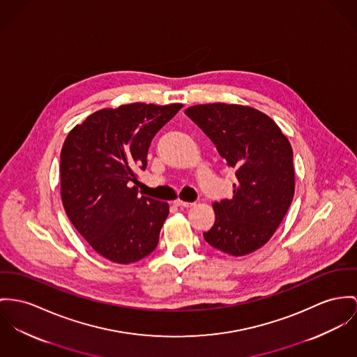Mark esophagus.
<instances>
[{
  "mask_svg": "<svg viewBox=\"0 0 357 357\" xmlns=\"http://www.w3.org/2000/svg\"><path fill=\"white\" fill-rule=\"evenodd\" d=\"M174 205H175V206H181V208H190L194 204H192V202L182 201V199H175V201H174Z\"/></svg>",
  "mask_w": 357,
  "mask_h": 357,
  "instance_id": "1",
  "label": "esophagus"
}]
</instances>
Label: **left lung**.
Segmentation results:
<instances>
[{
    "label": "left lung",
    "mask_w": 357,
    "mask_h": 357,
    "mask_svg": "<svg viewBox=\"0 0 357 357\" xmlns=\"http://www.w3.org/2000/svg\"><path fill=\"white\" fill-rule=\"evenodd\" d=\"M185 114L236 169L234 195L213 204L216 219L204 238L225 254L247 255L268 243L291 206L292 146L271 116L250 106L197 105Z\"/></svg>",
    "instance_id": "obj_1"
}]
</instances>
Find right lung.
Here are the masks:
<instances>
[{"label":"right lung","mask_w":357,"mask_h":357,"mask_svg":"<svg viewBox=\"0 0 357 357\" xmlns=\"http://www.w3.org/2000/svg\"><path fill=\"white\" fill-rule=\"evenodd\" d=\"M183 107L130 103L86 116L61 149V198L75 228L98 254L115 264L149 255L159 242L168 204L138 195L152 138Z\"/></svg>","instance_id":"obj_1"}]
</instances>
